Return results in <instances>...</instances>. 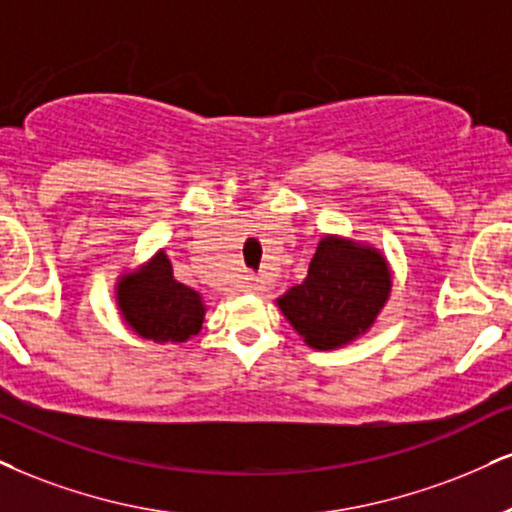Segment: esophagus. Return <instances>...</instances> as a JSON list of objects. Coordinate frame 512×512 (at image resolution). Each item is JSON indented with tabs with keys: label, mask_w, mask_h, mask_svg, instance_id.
Returning a JSON list of instances; mask_svg holds the SVG:
<instances>
[{
	"label": "esophagus",
	"mask_w": 512,
	"mask_h": 512,
	"mask_svg": "<svg viewBox=\"0 0 512 512\" xmlns=\"http://www.w3.org/2000/svg\"><path fill=\"white\" fill-rule=\"evenodd\" d=\"M245 288H248V291H262V279L260 276H248V279H245Z\"/></svg>",
	"instance_id": "esophagus-1"
}]
</instances>
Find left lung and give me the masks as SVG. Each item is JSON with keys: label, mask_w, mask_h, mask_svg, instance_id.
<instances>
[{"label": "left lung", "mask_w": 512, "mask_h": 512, "mask_svg": "<svg viewBox=\"0 0 512 512\" xmlns=\"http://www.w3.org/2000/svg\"><path fill=\"white\" fill-rule=\"evenodd\" d=\"M389 291L391 274L379 252L326 236L307 279L283 293L279 307L307 346L329 350L365 334Z\"/></svg>", "instance_id": "1"}]
</instances>
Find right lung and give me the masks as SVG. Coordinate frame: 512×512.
<instances>
[{
  "mask_svg": "<svg viewBox=\"0 0 512 512\" xmlns=\"http://www.w3.org/2000/svg\"><path fill=\"white\" fill-rule=\"evenodd\" d=\"M119 307L135 334L155 343H186L202 326L205 307L193 288L174 279L164 252L140 272L123 276Z\"/></svg>",
  "mask_w": 512,
  "mask_h": 512,
  "instance_id": "right-lung-1",
  "label": "right lung"
}]
</instances>
